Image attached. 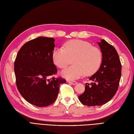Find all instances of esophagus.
Instances as JSON below:
<instances>
[{
	"mask_svg": "<svg viewBox=\"0 0 134 134\" xmlns=\"http://www.w3.org/2000/svg\"><path fill=\"white\" fill-rule=\"evenodd\" d=\"M68 82L71 84H73V85L76 84V83H77V82H75V81H72V80H68Z\"/></svg>",
	"mask_w": 134,
	"mask_h": 134,
	"instance_id": "esophagus-1",
	"label": "esophagus"
}]
</instances>
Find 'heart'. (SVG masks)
<instances>
[{
    "instance_id": "b5f03b06",
    "label": "heart",
    "mask_w": 134,
    "mask_h": 134,
    "mask_svg": "<svg viewBox=\"0 0 134 134\" xmlns=\"http://www.w3.org/2000/svg\"><path fill=\"white\" fill-rule=\"evenodd\" d=\"M52 59L56 66L64 69L72 59L73 65L63 71V75L68 79L74 80L83 74L90 75L98 69L102 63V54L98 48L87 41L71 40L63 47H56L52 53Z\"/></svg>"
}]
</instances>
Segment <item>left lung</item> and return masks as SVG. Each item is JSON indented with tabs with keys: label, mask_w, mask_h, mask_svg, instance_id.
I'll return each mask as SVG.
<instances>
[{
	"label": "left lung",
	"mask_w": 134,
	"mask_h": 134,
	"mask_svg": "<svg viewBox=\"0 0 134 134\" xmlns=\"http://www.w3.org/2000/svg\"><path fill=\"white\" fill-rule=\"evenodd\" d=\"M102 53L99 70L86 83L85 91L78 96L80 102L89 107L107 103L116 94L121 76V64L115 48L105 40L98 43Z\"/></svg>",
	"instance_id": "obj_1"
}]
</instances>
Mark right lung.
Instances as JSON below:
<instances>
[{"mask_svg": "<svg viewBox=\"0 0 134 134\" xmlns=\"http://www.w3.org/2000/svg\"><path fill=\"white\" fill-rule=\"evenodd\" d=\"M55 40L38 37L25 43L14 62L16 85L20 94L30 103L39 107L55 102L62 77L47 79L58 71L52 59Z\"/></svg>", "mask_w": 134, "mask_h": 134, "instance_id": "right-lung-1", "label": "right lung"}]
</instances>
